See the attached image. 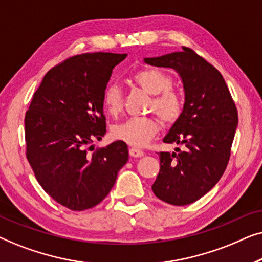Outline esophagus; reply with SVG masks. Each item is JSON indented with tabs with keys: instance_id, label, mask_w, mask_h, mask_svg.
I'll return each instance as SVG.
<instances>
[{
	"instance_id": "34e87169",
	"label": "esophagus",
	"mask_w": 262,
	"mask_h": 262,
	"mask_svg": "<svg viewBox=\"0 0 262 262\" xmlns=\"http://www.w3.org/2000/svg\"><path fill=\"white\" fill-rule=\"evenodd\" d=\"M128 154H130V156L132 157H142L144 155V151H142V150H139L137 148H131L128 150Z\"/></svg>"
}]
</instances>
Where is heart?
Instances as JSON below:
<instances>
[{
	"label": "heart",
	"instance_id": "1",
	"mask_svg": "<svg viewBox=\"0 0 262 262\" xmlns=\"http://www.w3.org/2000/svg\"><path fill=\"white\" fill-rule=\"evenodd\" d=\"M135 84L152 95L149 101L148 112H154L164 124H174L184 110V100L180 93L174 89L173 78L159 68H145L137 71L132 77ZM102 103L110 116L117 117L124 107L121 89L117 84L107 85L102 95ZM159 119L154 116L130 118L114 125L112 136L134 146H143L159 132Z\"/></svg>",
	"mask_w": 262,
	"mask_h": 262
}]
</instances>
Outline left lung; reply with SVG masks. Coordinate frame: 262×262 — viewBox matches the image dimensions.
Masks as SVG:
<instances>
[{
	"instance_id": "left-lung-1",
	"label": "left lung",
	"mask_w": 262,
	"mask_h": 262,
	"mask_svg": "<svg viewBox=\"0 0 262 262\" xmlns=\"http://www.w3.org/2000/svg\"><path fill=\"white\" fill-rule=\"evenodd\" d=\"M144 60L173 68L182 78L184 110L163 142L184 144L186 150L159 154L160 171L151 188L163 202L188 205L205 195L227 169L237 108L222 74L191 48Z\"/></svg>"
}]
</instances>
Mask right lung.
Returning a JSON list of instances; mask_svg holds the SVG:
<instances>
[{
    "label": "right lung",
    "instance_id": "obj_1",
    "mask_svg": "<svg viewBox=\"0 0 262 262\" xmlns=\"http://www.w3.org/2000/svg\"><path fill=\"white\" fill-rule=\"evenodd\" d=\"M126 53L69 57L48 71L25 116L26 157L42 189L60 205L83 211L101 203L127 162L126 143L88 152L106 134L102 95Z\"/></svg>",
    "mask_w": 262,
    "mask_h": 262
}]
</instances>
